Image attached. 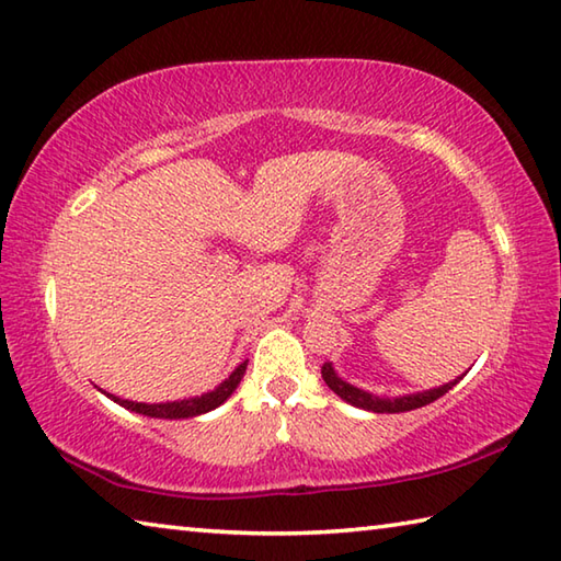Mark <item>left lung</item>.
<instances>
[{
    "label": "left lung",
    "instance_id": "1",
    "mask_svg": "<svg viewBox=\"0 0 561 561\" xmlns=\"http://www.w3.org/2000/svg\"><path fill=\"white\" fill-rule=\"evenodd\" d=\"M321 375L325 385L331 387V390L345 400L353 407H360V410H368V412H378V414H394V412H410V410H420V407L430 404L434 400H439L442 394H446L451 390V387L461 380H454V382H446L442 387H434V390H424V392H414V394H402V397H378L373 392H365L360 387H355L351 382L341 380L339 375H335L333 365L331 363H323Z\"/></svg>",
    "mask_w": 561,
    "mask_h": 561
}]
</instances>
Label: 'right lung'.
<instances>
[{
    "instance_id": "right-lung-1",
    "label": "right lung",
    "mask_w": 561,
    "mask_h": 561,
    "mask_svg": "<svg viewBox=\"0 0 561 561\" xmlns=\"http://www.w3.org/2000/svg\"><path fill=\"white\" fill-rule=\"evenodd\" d=\"M248 370V360L240 363L228 380H222L216 390H210L201 397H188V400H179V402H159V404H147V402H131V400H119V397L105 392L110 400H115L117 404L125 407V410H131L137 414L145 416H157V420H188V416H198L206 414L210 410H216L228 397L236 392V387L240 385L242 375Z\"/></svg>"
}]
</instances>
